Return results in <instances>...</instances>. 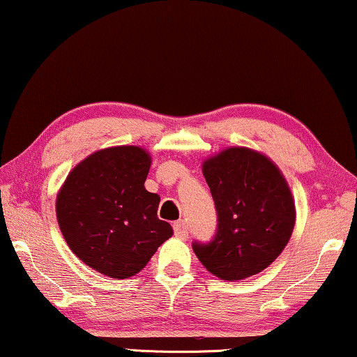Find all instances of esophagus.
I'll list each match as a JSON object with an SVG mask.
<instances>
[{"mask_svg": "<svg viewBox=\"0 0 357 357\" xmlns=\"http://www.w3.org/2000/svg\"><path fill=\"white\" fill-rule=\"evenodd\" d=\"M174 231H175V235L178 236V238H187V236H188L187 223L183 222V220H178V222H175L174 223Z\"/></svg>", "mask_w": 357, "mask_h": 357, "instance_id": "1", "label": "esophagus"}]
</instances>
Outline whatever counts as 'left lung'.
Segmentation results:
<instances>
[{
	"instance_id": "1",
	"label": "left lung",
	"mask_w": 357,
	"mask_h": 357,
	"mask_svg": "<svg viewBox=\"0 0 357 357\" xmlns=\"http://www.w3.org/2000/svg\"><path fill=\"white\" fill-rule=\"evenodd\" d=\"M204 177L212 192L218 230L193 252L212 275L240 281L263 271L288 245L296 206L284 175L265 153L227 147L205 158Z\"/></svg>"
}]
</instances>
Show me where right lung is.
I'll use <instances>...</instances> for the list:
<instances>
[{
    "label": "right lung",
    "mask_w": 357,
    "mask_h": 357,
    "mask_svg": "<svg viewBox=\"0 0 357 357\" xmlns=\"http://www.w3.org/2000/svg\"><path fill=\"white\" fill-rule=\"evenodd\" d=\"M152 157L139 145L100 149L69 172L56 197L66 243L87 266L126 280L174 235L158 220L160 197L145 190Z\"/></svg>",
    "instance_id": "right-lung-1"
}]
</instances>
